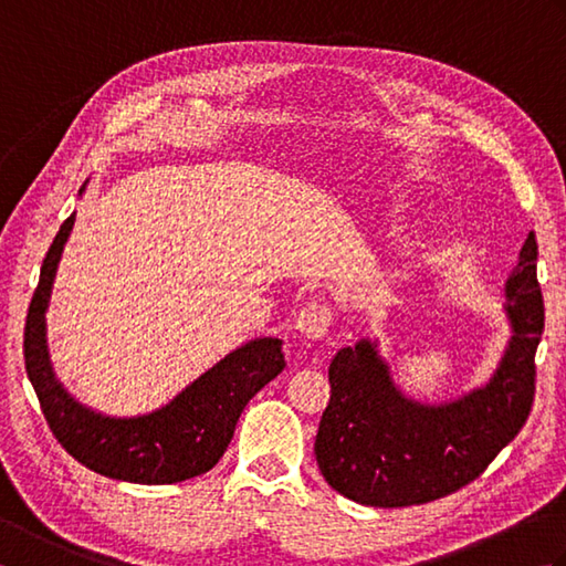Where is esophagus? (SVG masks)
<instances>
[{
  "label": "esophagus",
  "mask_w": 566,
  "mask_h": 566,
  "mask_svg": "<svg viewBox=\"0 0 566 566\" xmlns=\"http://www.w3.org/2000/svg\"><path fill=\"white\" fill-rule=\"evenodd\" d=\"M331 323H333L331 308L326 304L311 302L302 311H298L294 328L302 333L306 340H323L331 331Z\"/></svg>",
  "instance_id": "obj_1"
}]
</instances>
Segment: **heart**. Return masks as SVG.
Segmentation results:
<instances>
[{"label":"heart","instance_id":"heart-1","mask_svg":"<svg viewBox=\"0 0 566 566\" xmlns=\"http://www.w3.org/2000/svg\"><path fill=\"white\" fill-rule=\"evenodd\" d=\"M396 211H401L403 209V203H401V199H396V207H394Z\"/></svg>","mask_w":566,"mask_h":566}]
</instances>
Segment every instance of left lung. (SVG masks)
<instances>
[{
  "label": "left lung",
  "mask_w": 566,
  "mask_h": 566,
  "mask_svg": "<svg viewBox=\"0 0 566 566\" xmlns=\"http://www.w3.org/2000/svg\"><path fill=\"white\" fill-rule=\"evenodd\" d=\"M537 240L527 235L506 282L511 343L482 389L418 403L396 389L377 343L343 347L328 369L331 401L316 436L321 474L338 494L375 509L454 494L518 436L535 399V350L545 328Z\"/></svg>",
  "instance_id": "left-lung-1"
}]
</instances>
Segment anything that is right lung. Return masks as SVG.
<instances>
[{
	"mask_svg": "<svg viewBox=\"0 0 566 566\" xmlns=\"http://www.w3.org/2000/svg\"><path fill=\"white\" fill-rule=\"evenodd\" d=\"M72 223L75 213L60 226L48 250L23 331L27 375L48 426L80 464L122 482L175 484L209 472L223 457L248 401L284 369L282 340L245 343L146 416L112 418L77 403L55 379L45 343V311Z\"/></svg>",
	"mask_w": 566,
	"mask_h": 566,
	"instance_id": "right-lung-1",
	"label": "right lung"
}]
</instances>
